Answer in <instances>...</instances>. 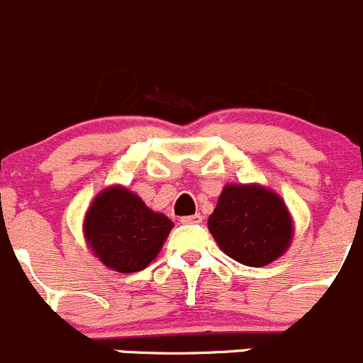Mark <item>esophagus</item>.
<instances>
[{
    "mask_svg": "<svg viewBox=\"0 0 363 363\" xmlns=\"http://www.w3.org/2000/svg\"><path fill=\"white\" fill-rule=\"evenodd\" d=\"M202 214H193L181 218V223H184V225H196V223H202Z\"/></svg>",
    "mask_w": 363,
    "mask_h": 363,
    "instance_id": "esophagus-1",
    "label": "esophagus"
}]
</instances>
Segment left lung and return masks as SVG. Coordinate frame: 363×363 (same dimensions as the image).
Listing matches in <instances>:
<instances>
[{
    "label": "left lung",
    "mask_w": 363,
    "mask_h": 363,
    "mask_svg": "<svg viewBox=\"0 0 363 363\" xmlns=\"http://www.w3.org/2000/svg\"><path fill=\"white\" fill-rule=\"evenodd\" d=\"M208 232L230 258L263 267L290 247L294 221L277 193L258 184H226L208 216Z\"/></svg>",
    "instance_id": "8db88e82"
}]
</instances>
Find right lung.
<instances>
[{
  "mask_svg": "<svg viewBox=\"0 0 363 363\" xmlns=\"http://www.w3.org/2000/svg\"><path fill=\"white\" fill-rule=\"evenodd\" d=\"M174 223L151 211L137 193L111 186L89 205L84 237L108 269L123 274L144 270L160 255Z\"/></svg>",
  "mask_w": 363,
  "mask_h": 363,
  "instance_id": "add662e5",
  "label": "right lung"
}]
</instances>
